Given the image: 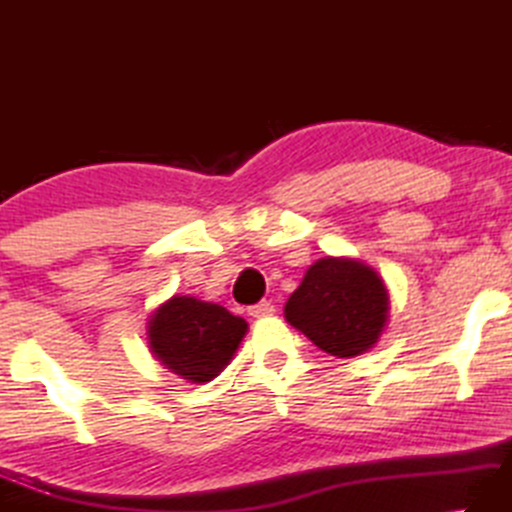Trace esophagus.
<instances>
[{"mask_svg":"<svg viewBox=\"0 0 512 512\" xmlns=\"http://www.w3.org/2000/svg\"><path fill=\"white\" fill-rule=\"evenodd\" d=\"M273 311H275V306H273V302H268V300H262V302L253 304V306H248V315H253V318H266V315H273Z\"/></svg>","mask_w":512,"mask_h":512,"instance_id":"obj_1","label":"esophagus"}]
</instances>
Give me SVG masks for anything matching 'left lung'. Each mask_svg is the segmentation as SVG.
<instances>
[{"instance_id": "left-lung-1", "label": "left lung", "mask_w": 512, "mask_h": 512, "mask_svg": "<svg viewBox=\"0 0 512 512\" xmlns=\"http://www.w3.org/2000/svg\"><path fill=\"white\" fill-rule=\"evenodd\" d=\"M383 280L353 259L324 257L288 297L286 320L322 351L353 358L376 345L389 311Z\"/></svg>"}]
</instances>
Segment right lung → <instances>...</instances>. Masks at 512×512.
<instances>
[{
	"label": "right lung",
	"mask_w": 512,
	"mask_h": 512,
	"mask_svg": "<svg viewBox=\"0 0 512 512\" xmlns=\"http://www.w3.org/2000/svg\"><path fill=\"white\" fill-rule=\"evenodd\" d=\"M246 329V320L224 306L174 295L150 318V347L174 374L208 383L224 371Z\"/></svg>",
	"instance_id": "add662e5"
}]
</instances>
